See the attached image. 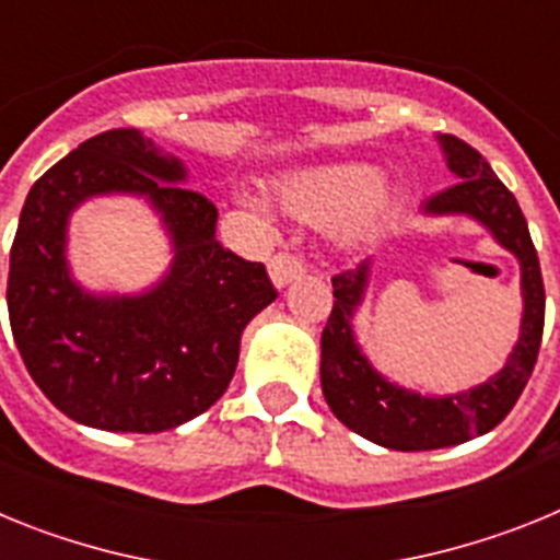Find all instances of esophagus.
<instances>
[{"label": "esophagus", "instance_id": "obj_1", "mask_svg": "<svg viewBox=\"0 0 560 560\" xmlns=\"http://www.w3.org/2000/svg\"><path fill=\"white\" fill-rule=\"evenodd\" d=\"M269 275L275 280V285H289L291 280L305 275L303 257L291 255V252H277L269 260Z\"/></svg>", "mask_w": 560, "mask_h": 560}]
</instances>
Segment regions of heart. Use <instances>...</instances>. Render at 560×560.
Returning a JSON list of instances; mask_svg holds the SVG:
<instances>
[{
    "label": "heart",
    "mask_w": 560,
    "mask_h": 560,
    "mask_svg": "<svg viewBox=\"0 0 560 560\" xmlns=\"http://www.w3.org/2000/svg\"><path fill=\"white\" fill-rule=\"evenodd\" d=\"M378 185L375 167L353 162L291 176L280 185V199L305 221H334L353 212V226H368L378 215Z\"/></svg>",
    "instance_id": "b5f03b06"
}]
</instances>
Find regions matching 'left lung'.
<instances>
[{
  "mask_svg": "<svg viewBox=\"0 0 560 560\" xmlns=\"http://www.w3.org/2000/svg\"><path fill=\"white\" fill-rule=\"evenodd\" d=\"M440 145L459 182L434 196L427 205V212L434 215L468 212L493 232L504 249L518 257L524 294L522 336L508 364L491 381L448 398H420L381 378L355 348L350 319L361 291L368 285V260H361L355 269H345L330 277L336 300L323 330V364H319L323 395L330 412L345 427L395 452L457 446L499 427L516 407L518 395L530 381L544 334L541 266L524 212L477 148L454 133H443Z\"/></svg>",
  "mask_w": 560,
  "mask_h": 560,
  "instance_id": "8db88e82",
  "label": "left lung"
}]
</instances>
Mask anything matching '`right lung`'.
I'll list each match as a JSON object with an SVG mask.
<instances>
[{"label":"right lung","mask_w":560,"mask_h":560,"mask_svg":"<svg viewBox=\"0 0 560 560\" xmlns=\"http://www.w3.org/2000/svg\"><path fill=\"white\" fill-rule=\"evenodd\" d=\"M185 165L137 128H112L30 187L10 246V330L67 418L106 432H167L210 409L235 375L241 334L275 303L264 264L224 249L219 210L182 187ZM97 191H140L163 212L177 260L142 298L83 295L66 275V215Z\"/></svg>","instance_id":"add662e5"}]
</instances>
